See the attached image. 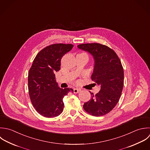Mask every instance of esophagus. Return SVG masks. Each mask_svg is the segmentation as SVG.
I'll return each mask as SVG.
<instances>
[{"mask_svg":"<svg viewBox=\"0 0 150 150\" xmlns=\"http://www.w3.org/2000/svg\"><path fill=\"white\" fill-rule=\"evenodd\" d=\"M80 91H81V89H80L75 88V89H74V93H79Z\"/></svg>","mask_w":150,"mask_h":150,"instance_id":"34e87169","label":"esophagus"}]
</instances>
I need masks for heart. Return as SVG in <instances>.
Returning a JSON list of instances; mask_svg holds the SVG:
<instances>
[{
    "instance_id": "obj_1",
    "label": "heart",
    "mask_w": 150,
    "mask_h": 150,
    "mask_svg": "<svg viewBox=\"0 0 150 150\" xmlns=\"http://www.w3.org/2000/svg\"><path fill=\"white\" fill-rule=\"evenodd\" d=\"M86 54L85 53H81V54Z\"/></svg>"
}]
</instances>
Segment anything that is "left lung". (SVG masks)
Listing matches in <instances>:
<instances>
[{
    "mask_svg": "<svg viewBox=\"0 0 150 150\" xmlns=\"http://www.w3.org/2000/svg\"><path fill=\"white\" fill-rule=\"evenodd\" d=\"M88 51L95 59L91 79L100 85V91L84 103L83 109L93 116H102L109 113L118 103L124 85V71L120 59L112 48L99 43H87L78 45Z\"/></svg>",
    "mask_w": 150,
    "mask_h": 150,
    "instance_id": "obj_1",
    "label": "left lung"
}]
</instances>
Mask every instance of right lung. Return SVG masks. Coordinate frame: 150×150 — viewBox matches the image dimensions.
<instances>
[{
	"label": "right lung",
	"instance_id": "1",
	"mask_svg": "<svg viewBox=\"0 0 150 150\" xmlns=\"http://www.w3.org/2000/svg\"><path fill=\"white\" fill-rule=\"evenodd\" d=\"M71 44H54L41 50L35 57L28 75V93L35 110L45 117H55L64 110L63 98L72 88L62 89L55 81V72L61 67L62 57L71 51Z\"/></svg>",
	"mask_w": 150,
	"mask_h": 150
}]
</instances>
